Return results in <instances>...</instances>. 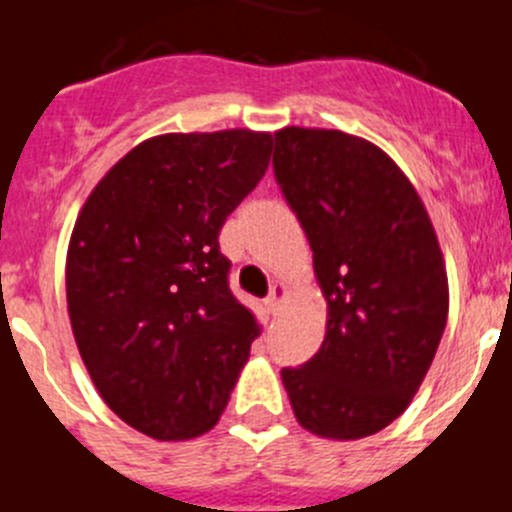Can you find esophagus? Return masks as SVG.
<instances>
[{"mask_svg":"<svg viewBox=\"0 0 512 512\" xmlns=\"http://www.w3.org/2000/svg\"><path fill=\"white\" fill-rule=\"evenodd\" d=\"M284 297H287V287H284V284H274L269 292V297H266V307H269L271 315H279Z\"/></svg>","mask_w":512,"mask_h":512,"instance_id":"obj_1","label":"esophagus"}]
</instances>
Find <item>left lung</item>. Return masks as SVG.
<instances>
[{"label":"left lung","instance_id":"8db88e82","mask_svg":"<svg viewBox=\"0 0 512 512\" xmlns=\"http://www.w3.org/2000/svg\"><path fill=\"white\" fill-rule=\"evenodd\" d=\"M274 140V179L310 241L328 302L323 346L284 366L282 382L310 433L372 436L408 408L441 343V248L408 176L369 140L307 128Z\"/></svg>","mask_w":512,"mask_h":512}]
</instances>
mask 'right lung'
<instances>
[{
    "label": "right lung",
    "mask_w": 512,
    "mask_h": 512,
    "mask_svg": "<svg viewBox=\"0 0 512 512\" xmlns=\"http://www.w3.org/2000/svg\"><path fill=\"white\" fill-rule=\"evenodd\" d=\"M271 135L171 133L89 194L66 259L76 346L112 413L158 441L210 431L259 325L230 292L220 230L261 182Z\"/></svg>",
    "instance_id": "right-lung-1"
}]
</instances>
